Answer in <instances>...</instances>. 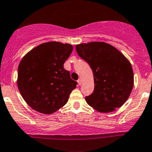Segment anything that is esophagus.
Instances as JSON below:
<instances>
[{
	"instance_id": "1",
	"label": "esophagus",
	"mask_w": 152,
	"mask_h": 152,
	"mask_svg": "<svg viewBox=\"0 0 152 152\" xmlns=\"http://www.w3.org/2000/svg\"><path fill=\"white\" fill-rule=\"evenodd\" d=\"M78 84H79V85H81L82 84V79H81V78H79V80H78Z\"/></svg>"
}]
</instances>
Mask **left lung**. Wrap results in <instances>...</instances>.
<instances>
[{
  "instance_id": "left-lung-1",
  "label": "left lung",
  "mask_w": 152,
  "mask_h": 152,
  "mask_svg": "<svg viewBox=\"0 0 152 152\" xmlns=\"http://www.w3.org/2000/svg\"><path fill=\"white\" fill-rule=\"evenodd\" d=\"M76 50L94 74V90L85 97L87 103L101 113H110L121 107L134 87V73L129 59L103 42L79 44Z\"/></svg>"
}]
</instances>
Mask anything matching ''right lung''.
Wrapping results in <instances>:
<instances>
[{"label":"right lung","mask_w":152,"mask_h":152,"mask_svg":"<svg viewBox=\"0 0 152 152\" xmlns=\"http://www.w3.org/2000/svg\"><path fill=\"white\" fill-rule=\"evenodd\" d=\"M73 51L70 44L43 43L27 53L18 69L17 85L24 101L33 110L51 114L68 101L77 82L64 70Z\"/></svg>","instance_id":"add662e5"}]
</instances>
